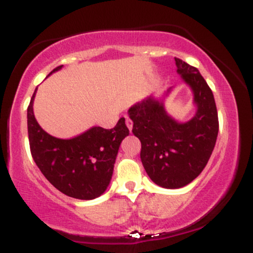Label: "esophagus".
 Here are the masks:
<instances>
[{"label": "esophagus", "instance_id": "1", "mask_svg": "<svg viewBox=\"0 0 253 253\" xmlns=\"http://www.w3.org/2000/svg\"><path fill=\"white\" fill-rule=\"evenodd\" d=\"M126 125H127V127H128L129 132H132V128H133V121L130 120L129 118H126Z\"/></svg>", "mask_w": 253, "mask_h": 253}]
</instances>
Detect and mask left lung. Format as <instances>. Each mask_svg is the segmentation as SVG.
<instances>
[{
	"mask_svg": "<svg viewBox=\"0 0 253 253\" xmlns=\"http://www.w3.org/2000/svg\"><path fill=\"white\" fill-rule=\"evenodd\" d=\"M177 72L191 86L197 112L179 124L165 112L163 102L152 96L128 110L133 134L140 140V158L156 184L176 189L189 184L210 161L219 132L213 92L199 70L175 58Z\"/></svg>",
	"mask_w": 253,
	"mask_h": 253,
	"instance_id": "8db88e82",
	"label": "left lung"
}]
</instances>
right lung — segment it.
<instances>
[{
    "label": "right lung",
    "instance_id": "add662e5",
    "mask_svg": "<svg viewBox=\"0 0 253 253\" xmlns=\"http://www.w3.org/2000/svg\"><path fill=\"white\" fill-rule=\"evenodd\" d=\"M36 91L27 108V127L31 153L38 168L46 179L65 195L80 200H92L102 195L112 178L119 146L129 134L125 119L121 118L114 128L92 127L72 139L54 138L46 133L34 118Z\"/></svg>",
    "mask_w": 253,
    "mask_h": 253
}]
</instances>
